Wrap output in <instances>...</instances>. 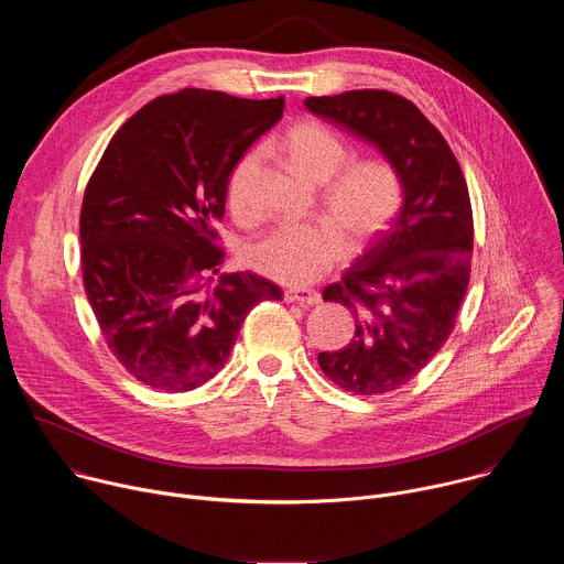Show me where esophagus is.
<instances>
[{
    "label": "esophagus",
    "instance_id": "1",
    "mask_svg": "<svg viewBox=\"0 0 564 564\" xmlns=\"http://www.w3.org/2000/svg\"><path fill=\"white\" fill-rule=\"evenodd\" d=\"M283 299L288 301V303H299V305H316L318 301H321V294L318 292H314V290H285V294H283Z\"/></svg>",
    "mask_w": 564,
    "mask_h": 564
}]
</instances>
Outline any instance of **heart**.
<instances>
[{"label":"heart","mask_w":564,"mask_h":564,"mask_svg":"<svg viewBox=\"0 0 564 564\" xmlns=\"http://www.w3.org/2000/svg\"><path fill=\"white\" fill-rule=\"evenodd\" d=\"M285 149L307 181L326 185L324 207L344 229L350 246L368 243L397 214L401 183L394 170L383 160H364L343 173L350 158L348 147L324 124L301 122L292 127L285 135ZM254 167L257 153H248L229 174L227 205L236 216L250 214L248 181ZM344 234L326 220L283 223L250 240L243 261L272 281L301 288L341 261L346 252Z\"/></svg>","instance_id":"b5f03b06"}]
</instances>
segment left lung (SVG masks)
Listing matches in <instances>:
<instances>
[{
    "label": "left lung",
    "instance_id": "obj_1",
    "mask_svg": "<svg viewBox=\"0 0 564 564\" xmlns=\"http://www.w3.org/2000/svg\"><path fill=\"white\" fill-rule=\"evenodd\" d=\"M305 109L375 147L401 183L388 229L324 290L348 307L355 337L318 366L355 394L409 383L446 344L468 288L473 212L444 135L406 98L379 89L305 98Z\"/></svg>",
    "mask_w": 564,
    "mask_h": 564
}]
</instances>
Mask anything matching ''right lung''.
<instances>
[{
  "instance_id": "add662e5",
  "label": "right lung",
  "mask_w": 564,
  "mask_h": 564,
  "mask_svg": "<svg viewBox=\"0 0 564 564\" xmlns=\"http://www.w3.org/2000/svg\"><path fill=\"white\" fill-rule=\"evenodd\" d=\"M283 96L183 89L111 138L79 214L83 279L98 326L129 375L187 392L227 361L248 312L281 301L252 272L220 274L216 223L243 153L283 116Z\"/></svg>"
}]
</instances>
